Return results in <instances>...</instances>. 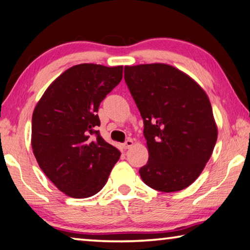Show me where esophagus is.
I'll use <instances>...</instances> for the list:
<instances>
[{"instance_id": "34e87169", "label": "esophagus", "mask_w": 250, "mask_h": 250, "mask_svg": "<svg viewBox=\"0 0 250 250\" xmlns=\"http://www.w3.org/2000/svg\"><path fill=\"white\" fill-rule=\"evenodd\" d=\"M133 144H134V142H133L132 138H128V140L124 143V145H123V146H124V148L127 149V148H130V147L133 146Z\"/></svg>"}]
</instances>
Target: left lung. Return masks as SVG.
I'll return each instance as SVG.
<instances>
[{
	"mask_svg": "<svg viewBox=\"0 0 250 250\" xmlns=\"http://www.w3.org/2000/svg\"><path fill=\"white\" fill-rule=\"evenodd\" d=\"M124 79L144 121L149 156L141 178L164 193L185 189L203 171L217 141L209 98L168 64L125 66Z\"/></svg>",
	"mask_w": 250,
	"mask_h": 250,
	"instance_id": "8db88e82",
	"label": "left lung"
}]
</instances>
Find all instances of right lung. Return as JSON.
Masks as SVG:
<instances>
[{"instance_id":"right-lung-1","label":"right lung","mask_w":250,"mask_h":250,"mask_svg":"<svg viewBox=\"0 0 250 250\" xmlns=\"http://www.w3.org/2000/svg\"><path fill=\"white\" fill-rule=\"evenodd\" d=\"M122 77L123 66L75 65L53 82L35 106L33 153L43 173L69 197L97 194L120 159V150L95 129L101 102Z\"/></svg>"}]
</instances>
